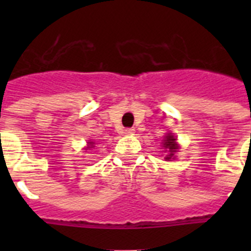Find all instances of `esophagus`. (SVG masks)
I'll use <instances>...</instances> for the list:
<instances>
[{"instance_id":"esophagus-1","label":"esophagus","mask_w":251,"mask_h":251,"mask_svg":"<svg viewBox=\"0 0 251 251\" xmlns=\"http://www.w3.org/2000/svg\"><path fill=\"white\" fill-rule=\"evenodd\" d=\"M133 133H135V128H125V130H124V135L126 136L133 135Z\"/></svg>"}]
</instances>
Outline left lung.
<instances>
[{
	"mask_svg": "<svg viewBox=\"0 0 251 251\" xmlns=\"http://www.w3.org/2000/svg\"><path fill=\"white\" fill-rule=\"evenodd\" d=\"M164 148L169 151L168 155L165 156L166 160H174L175 159V153L178 151V144L176 142V137L173 135V133H168L164 138L163 142H161Z\"/></svg>",
	"mask_w": 251,
	"mask_h": 251,
	"instance_id": "left-lung-1",
	"label": "left lung"
}]
</instances>
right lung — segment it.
Here are the masks:
<instances>
[{
    "mask_svg": "<svg viewBox=\"0 0 251 251\" xmlns=\"http://www.w3.org/2000/svg\"><path fill=\"white\" fill-rule=\"evenodd\" d=\"M87 148H92V147H95V142H92V141H91V142H87Z\"/></svg>",
    "mask_w": 251,
    "mask_h": 251,
    "instance_id": "obj_1",
    "label": "right lung"
}]
</instances>
